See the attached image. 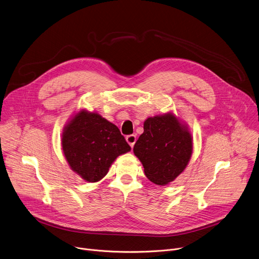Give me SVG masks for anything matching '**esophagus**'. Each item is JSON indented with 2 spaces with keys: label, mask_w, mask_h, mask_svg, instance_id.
<instances>
[{
  "label": "esophagus",
  "mask_w": 259,
  "mask_h": 259,
  "mask_svg": "<svg viewBox=\"0 0 259 259\" xmlns=\"http://www.w3.org/2000/svg\"><path fill=\"white\" fill-rule=\"evenodd\" d=\"M126 140H127L128 144H129L131 147H133L134 143L136 142V136H135L134 134H132V135H128V136L126 137Z\"/></svg>",
  "instance_id": "34e87169"
}]
</instances>
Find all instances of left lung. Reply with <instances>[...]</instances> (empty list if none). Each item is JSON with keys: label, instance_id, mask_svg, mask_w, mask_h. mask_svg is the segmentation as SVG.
<instances>
[{"label": "left lung", "instance_id": "obj_1", "mask_svg": "<svg viewBox=\"0 0 259 259\" xmlns=\"http://www.w3.org/2000/svg\"><path fill=\"white\" fill-rule=\"evenodd\" d=\"M133 152L144 174L158 186L175 180L187 168L193 154V137L187 124L171 112L147 118Z\"/></svg>", "mask_w": 259, "mask_h": 259}]
</instances>
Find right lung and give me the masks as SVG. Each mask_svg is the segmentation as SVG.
<instances>
[{
  "label": "right lung",
  "mask_w": 259,
  "mask_h": 259,
  "mask_svg": "<svg viewBox=\"0 0 259 259\" xmlns=\"http://www.w3.org/2000/svg\"><path fill=\"white\" fill-rule=\"evenodd\" d=\"M61 146L70 169L87 182L101 180L119 156L131 151L115 124L85 108L64 126Z\"/></svg>",
  "instance_id": "obj_1"
}]
</instances>
